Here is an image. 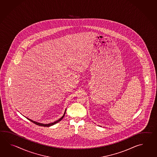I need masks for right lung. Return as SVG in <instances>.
<instances>
[{
    "label": "right lung",
    "instance_id": "obj_1",
    "mask_svg": "<svg viewBox=\"0 0 157 157\" xmlns=\"http://www.w3.org/2000/svg\"><path fill=\"white\" fill-rule=\"evenodd\" d=\"M66 109H65V111H64V113L63 115L62 116V117L60 118L59 120H58L56 121H54V122H52V123H49V124H41V123H40V122H36V121H34L32 120H30V118H26L27 119H28L29 120H30V121H31L32 122H33L35 124H36L37 125H39V126H44V127H49V126H53L54 124H57L58 122H59V121L62 120L63 118V117H64V116H65V114H66Z\"/></svg>",
    "mask_w": 157,
    "mask_h": 157
}]
</instances>
